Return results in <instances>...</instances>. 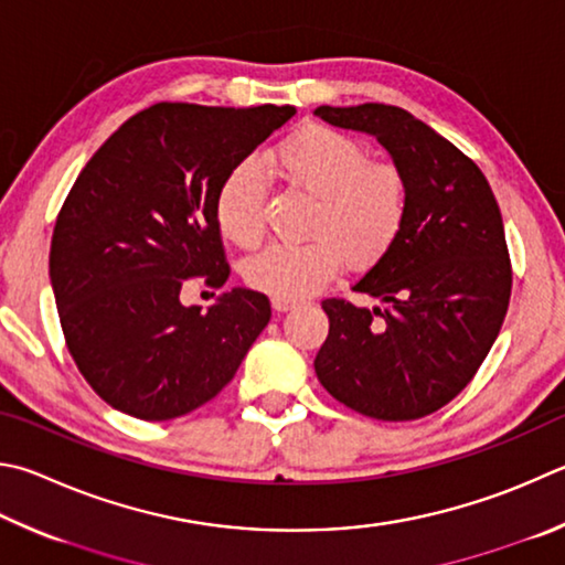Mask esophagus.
Wrapping results in <instances>:
<instances>
[{
    "instance_id": "esophagus-1",
    "label": "esophagus",
    "mask_w": 565,
    "mask_h": 565,
    "mask_svg": "<svg viewBox=\"0 0 565 565\" xmlns=\"http://www.w3.org/2000/svg\"><path fill=\"white\" fill-rule=\"evenodd\" d=\"M271 306H274V311H279V313H284V311H291V309H296V301H291V299H271Z\"/></svg>"
}]
</instances>
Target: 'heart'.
<instances>
[{
    "label": "heart",
    "instance_id": "obj_1",
    "mask_svg": "<svg viewBox=\"0 0 565 565\" xmlns=\"http://www.w3.org/2000/svg\"><path fill=\"white\" fill-rule=\"evenodd\" d=\"M271 168L294 188L313 194L301 244L276 242L244 264L247 281L276 299H303L341 269L343 259L365 269L393 249L407 220V182L395 166L367 160L345 132L303 126L271 152ZM266 188L259 170L242 162L222 180L214 220L224 239L254 249L264 239Z\"/></svg>",
    "mask_w": 565,
    "mask_h": 565
}]
</instances>
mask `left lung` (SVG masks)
Segmentation results:
<instances>
[{
  "label": "left lung",
  "instance_id": "left-lung-1",
  "mask_svg": "<svg viewBox=\"0 0 565 565\" xmlns=\"http://www.w3.org/2000/svg\"><path fill=\"white\" fill-rule=\"evenodd\" d=\"M313 113L371 132L407 182L403 232L353 284L381 306L321 303L331 328L316 375L365 417L433 415L469 385L509 309L511 262L497 198L475 160L413 113L385 104Z\"/></svg>",
  "mask_w": 565,
  "mask_h": 565
}]
</instances>
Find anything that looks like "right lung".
Returning a JSON list of instances; mask_svg holds the SVG:
<instances>
[{"instance_id":"1","label":"right lung","mask_w":565,"mask_h":565,"mask_svg":"<svg viewBox=\"0 0 565 565\" xmlns=\"http://www.w3.org/2000/svg\"><path fill=\"white\" fill-rule=\"evenodd\" d=\"M294 106L156 104L96 150L61 207L49 276L81 375L110 407L148 423L188 415L227 385L271 318L252 289L207 311L182 286L230 279L214 198Z\"/></svg>"}]
</instances>
